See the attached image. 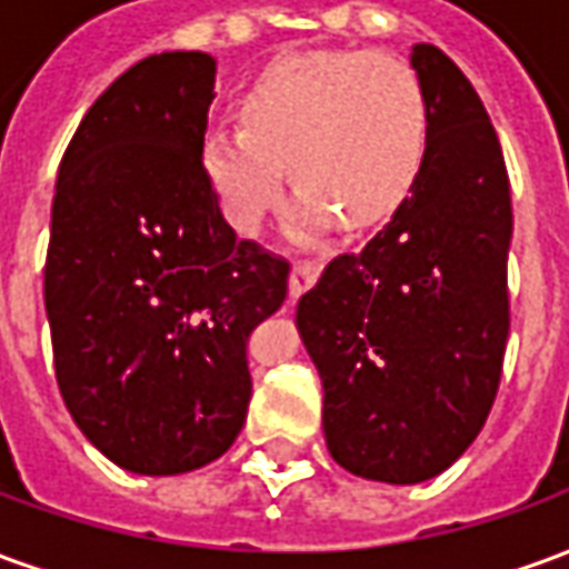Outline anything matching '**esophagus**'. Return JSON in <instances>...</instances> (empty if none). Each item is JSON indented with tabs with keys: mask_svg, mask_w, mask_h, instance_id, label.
Listing matches in <instances>:
<instances>
[{
	"mask_svg": "<svg viewBox=\"0 0 569 569\" xmlns=\"http://www.w3.org/2000/svg\"><path fill=\"white\" fill-rule=\"evenodd\" d=\"M320 271H322L320 261H296V264H292V277H289V289H292V296L308 292L310 286L320 280Z\"/></svg>",
	"mask_w": 569,
	"mask_h": 569,
	"instance_id": "34e87169",
	"label": "esophagus"
}]
</instances>
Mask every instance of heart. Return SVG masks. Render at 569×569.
Here are the masks:
<instances>
[{
    "instance_id": "obj_1",
    "label": "heart",
    "mask_w": 569,
    "mask_h": 569,
    "mask_svg": "<svg viewBox=\"0 0 569 569\" xmlns=\"http://www.w3.org/2000/svg\"><path fill=\"white\" fill-rule=\"evenodd\" d=\"M240 128L210 130L200 163L228 224L256 234L298 188V231L341 216L366 228L402 203L429 140L427 91L406 60L381 51H320L273 63L240 100Z\"/></svg>"
}]
</instances>
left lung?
Listing matches in <instances>:
<instances>
[{"label":"left lung","instance_id":"8db88e82","mask_svg":"<svg viewBox=\"0 0 569 569\" xmlns=\"http://www.w3.org/2000/svg\"><path fill=\"white\" fill-rule=\"evenodd\" d=\"M429 140L393 219L326 264L298 301L320 371L322 429L353 476L418 485L476 441L509 338L512 194L476 88L436 44H415Z\"/></svg>","mask_w":569,"mask_h":569}]
</instances>
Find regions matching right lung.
I'll list each match as a JSON object with an SVG mask.
<instances>
[{"label": "right lung", "instance_id": "obj_1", "mask_svg": "<svg viewBox=\"0 0 569 569\" xmlns=\"http://www.w3.org/2000/svg\"><path fill=\"white\" fill-rule=\"evenodd\" d=\"M216 60L163 51L118 76L72 133L51 207L44 308L60 396L112 463L176 476L247 420V341L289 261L237 240L200 146Z\"/></svg>", "mask_w": 569, "mask_h": 569}]
</instances>
